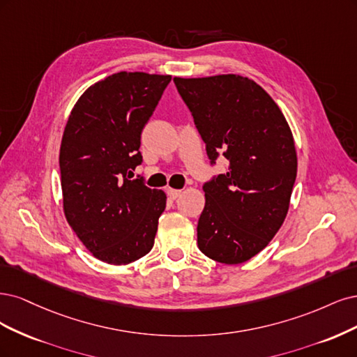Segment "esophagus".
Here are the masks:
<instances>
[{
  "instance_id": "esophagus-1",
  "label": "esophagus",
  "mask_w": 357,
  "mask_h": 357,
  "mask_svg": "<svg viewBox=\"0 0 357 357\" xmlns=\"http://www.w3.org/2000/svg\"><path fill=\"white\" fill-rule=\"evenodd\" d=\"M182 194V191L181 190H174V188H167V195H169V197L170 199H178L179 197V195Z\"/></svg>"
}]
</instances>
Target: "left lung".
Returning <instances> with one entry per match:
<instances>
[{
  "label": "left lung",
  "mask_w": 357,
  "mask_h": 357,
  "mask_svg": "<svg viewBox=\"0 0 357 357\" xmlns=\"http://www.w3.org/2000/svg\"><path fill=\"white\" fill-rule=\"evenodd\" d=\"M206 144L211 165L221 154L227 174L203 183L197 245L206 257L241 264L282 227L296 178L292 132L271 96L241 75L174 78Z\"/></svg>",
  "instance_id": "left-lung-1"
}]
</instances>
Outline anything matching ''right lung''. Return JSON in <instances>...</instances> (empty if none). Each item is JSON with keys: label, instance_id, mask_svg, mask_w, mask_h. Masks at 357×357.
Listing matches in <instances>:
<instances>
[{"label": "right lung", "instance_id": "add662e5", "mask_svg": "<svg viewBox=\"0 0 357 357\" xmlns=\"http://www.w3.org/2000/svg\"><path fill=\"white\" fill-rule=\"evenodd\" d=\"M170 79L112 74L89 87L68 119L59 155L65 216L107 264H130L154 246L166 194L132 176L142 163V130Z\"/></svg>", "mask_w": 357, "mask_h": 357}]
</instances>
